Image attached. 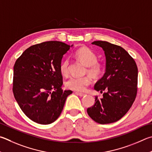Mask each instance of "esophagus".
<instances>
[{
  "instance_id": "34e87169",
  "label": "esophagus",
  "mask_w": 152,
  "mask_h": 152,
  "mask_svg": "<svg viewBox=\"0 0 152 152\" xmlns=\"http://www.w3.org/2000/svg\"><path fill=\"white\" fill-rule=\"evenodd\" d=\"M76 94H78V96H81V97H83V96H84L86 94H83V93H80V92H75Z\"/></svg>"
}]
</instances>
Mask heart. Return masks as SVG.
<instances>
[{
    "label": "heart",
    "mask_w": 152,
    "mask_h": 152,
    "mask_svg": "<svg viewBox=\"0 0 152 152\" xmlns=\"http://www.w3.org/2000/svg\"><path fill=\"white\" fill-rule=\"evenodd\" d=\"M75 57L79 61L88 66V72L94 78L100 76L103 72V65L97 62V55L88 47L80 48L75 52ZM60 71L62 75L67 76L69 72L68 60H64L60 66ZM92 80L89 76L84 77H72L68 79L66 85L69 89L82 92L84 91Z\"/></svg>",
    "instance_id": "b5f03b06"
}]
</instances>
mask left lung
Segmentation results:
<instances>
[{
	"mask_svg": "<svg viewBox=\"0 0 152 152\" xmlns=\"http://www.w3.org/2000/svg\"><path fill=\"white\" fill-rule=\"evenodd\" d=\"M106 57L103 76L96 82L94 90L103 97L95 98V104L87 112L93 120L101 124L116 122L125 115L133 104L137 94V67L128 52L120 46L106 41H94Z\"/></svg>",
	"mask_w": 152,
	"mask_h": 152,
	"instance_id": "obj_1",
	"label": "left lung"
}]
</instances>
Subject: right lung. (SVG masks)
<instances>
[{
    "mask_svg": "<svg viewBox=\"0 0 152 152\" xmlns=\"http://www.w3.org/2000/svg\"><path fill=\"white\" fill-rule=\"evenodd\" d=\"M73 46L48 41L27 48L14 66L13 94L19 106L33 122H54L72 90L61 89L63 56Z\"/></svg>",
    "mask_w": 152,
    "mask_h": 152,
    "instance_id": "right-lung-1",
    "label": "right lung"
}]
</instances>
